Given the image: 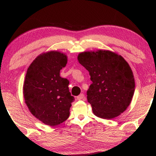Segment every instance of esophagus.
<instances>
[{
    "label": "esophagus",
    "mask_w": 156,
    "mask_h": 156,
    "mask_svg": "<svg viewBox=\"0 0 156 156\" xmlns=\"http://www.w3.org/2000/svg\"><path fill=\"white\" fill-rule=\"evenodd\" d=\"M76 99H77V100H84L85 99L84 94H80L76 97Z\"/></svg>",
    "instance_id": "obj_1"
}]
</instances>
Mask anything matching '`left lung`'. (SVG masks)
I'll list each match as a JSON object with an SVG mask.
<instances>
[{
  "instance_id": "obj_1",
  "label": "left lung",
  "mask_w": 156,
  "mask_h": 156,
  "mask_svg": "<svg viewBox=\"0 0 156 156\" xmlns=\"http://www.w3.org/2000/svg\"><path fill=\"white\" fill-rule=\"evenodd\" d=\"M77 59L92 82L87 94L94 114L112 119L125 112L133 98L135 80L124 58L112 51L99 50L81 52Z\"/></svg>"
}]
</instances>
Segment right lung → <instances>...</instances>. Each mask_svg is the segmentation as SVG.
<instances>
[{"mask_svg": "<svg viewBox=\"0 0 156 156\" xmlns=\"http://www.w3.org/2000/svg\"><path fill=\"white\" fill-rule=\"evenodd\" d=\"M67 63V56L59 51H50L36 57L29 66L23 84V96L29 111L44 124L55 126L69 116L74 97L67 79L59 72Z\"/></svg>", "mask_w": 156, "mask_h": 156, "instance_id": "1", "label": "right lung"}]
</instances>
